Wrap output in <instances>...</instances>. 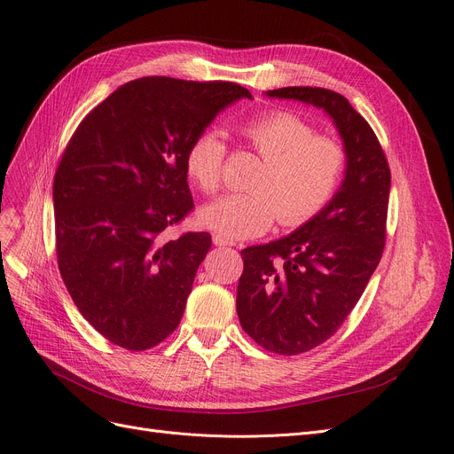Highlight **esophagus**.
Here are the masks:
<instances>
[{
  "label": "esophagus",
  "instance_id": "esophagus-1",
  "mask_svg": "<svg viewBox=\"0 0 454 454\" xmlns=\"http://www.w3.org/2000/svg\"><path fill=\"white\" fill-rule=\"evenodd\" d=\"M214 244L220 246V247H225V246H234V240L229 239V237H223V234H214Z\"/></svg>",
  "mask_w": 454,
  "mask_h": 454
}]
</instances>
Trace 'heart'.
<instances>
[{
  "instance_id": "heart-1",
  "label": "heart",
  "mask_w": 454,
  "mask_h": 454,
  "mask_svg": "<svg viewBox=\"0 0 454 454\" xmlns=\"http://www.w3.org/2000/svg\"><path fill=\"white\" fill-rule=\"evenodd\" d=\"M242 136L264 158L251 192L227 193L201 210L203 223L229 239H255L279 217L285 227L309 222L328 205L344 173L347 156L337 141L317 136L313 126L286 110H271L240 126ZM225 141L205 130L188 145V176L205 193L222 186Z\"/></svg>"
}]
</instances>
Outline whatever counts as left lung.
<instances>
[{
	"mask_svg": "<svg viewBox=\"0 0 454 454\" xmlns=\"http://www.w3.org/2000/svg\"><path fill=\"white\" fill-rule=\"evenodd\" d=\"M268 98L318 107L333 121L347 166L332 201L286 237L242 249L237 313L244 332L281 356L328 340L382 259L391 173L369 122L339 93L281 87Z\"/></svg>",
	"mask_w": 454,
	"mask_h": 454,
	"instance_id": "left-lung-1",
	"label": "left lung"
}]
</instances>
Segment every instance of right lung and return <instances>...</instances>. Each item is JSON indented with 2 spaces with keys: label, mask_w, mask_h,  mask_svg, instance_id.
Segmentation results:
<instances>
[{
  "label": "right lung",
  "mask_w": 454,
  "mask_h": 454,
  "mask_svg": "<svg viewBox=\"0 0 454 454\" xmlns=\"http://www.w3.org/2000/svg\"><path fill=\"white\" fill-rule=\"evenodd\" d=\"M249 90L166 76L121 85L70 137L53 178L58 264L82 317L126 350L175 332L208 232L161 240L193 208L192 139Z\"/></svg>",
  "instance_id": "obj_1"
}]
</instances>
